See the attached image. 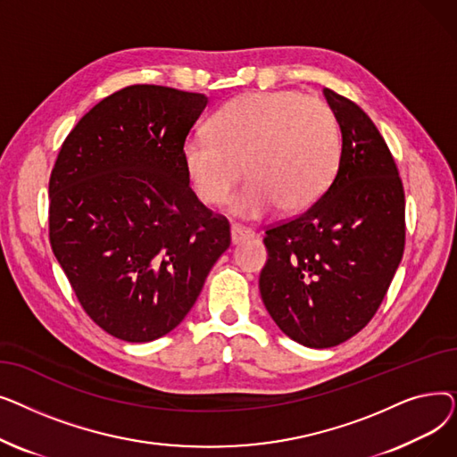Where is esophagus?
<instances>
[{
	"instance_id": "1",
	"label": "esophagus",
	"mask_w": 457,
	"mask_h": 457,
	"mask_svg": "<svg viewBox=\"0 0 457 457\" xmlns=\"http://www.w3.org/2000/svg\"><path fill=\"white\" fill-rule=\"evenodd\" d=\"M252 237H253L252 229L243 228V226H238V224L231 226V243L233 245H241V243L248 241V238H252Z\"/></svg>"
}]
</instances>
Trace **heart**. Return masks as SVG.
Masks as SVG:
<instances>
[{"instance_id": "b5f03b06", "label": "heart", "mask_w": 457, "mask_h": 457, "mask_svg": "<svg viewBox=\"0 0 457 457\" xmlns=\"http://www.w3.org/2000/svg\"><path fill=\"white\" fill-rule=\"evenodd\" d=\"M341 154L337 114L298 90L241 96L181 148L187 176L205 205L224 204L243 172L250 176L231 202L233 214L248 220L278 207L298 212L313 205L337 174Z\"/></svg>"}]
</instances>
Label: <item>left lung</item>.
I'll return each instance as SVG.
<instances>
[{"mask_svg": "<svg viewBox=\"0 0 457 457\" xmlns=\"http://www.w3.org/2000/svg\"><path fill=\"white\" fill-rule=\"evenodd\" d=\"M343 154L324 195L296 219L269 228L259 291L278 328L309 348L361 331L386 298L405 245L396 162L369 114L324 88Z\"/></svg>", "mask_w": 457, "mask_h": 457, "instance_id": "1", "label": "left lung"}]
</instances>
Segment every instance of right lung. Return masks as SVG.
<instances>
[{
	"label": "right lung",
	"mask_w": 457,
	"mask_h": 457,
	"mask_svg": "<svg viewBox=\"0 0 457 457\" xmlns=\"http://www.w3.org/2000/svg\"><path fill=\"white\" fill-rule=\"evenodd\" d=\"M207 96L131 85L94 105L62 142L50 178V243L85 313L116 339L150 343L198 300L231 245L181 148Z\"/></svg>",
	"instance_id": "obj_1"
}]
</instances>
